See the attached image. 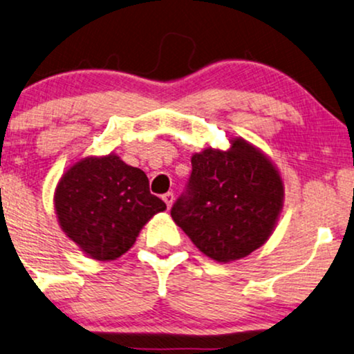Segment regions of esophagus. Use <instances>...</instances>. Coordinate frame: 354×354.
Masks as SVG:
<instances>
[{
    "mask_svg": "<svg viewBox=\"0 0 354 354\" xmlns=\"http://www.w3.org/2000/svg\"><path fill=\"white\" fill-rule=\"evenodd\" d=\"M162 199L165 201V204H167V207L169 209V207H171V204H173L174 194H173V192H167V194H163V196H162Z\"/></svg>",
    "mask_w": 354,
    "mask_h": 354,
    "instance_id": "34e87169",
    "label": "esophagus"
}]
</instances>
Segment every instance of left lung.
Returning a JSON list of instances; mask_svg holds the SVG:
<instances>
[{"label": "left lung", "instance_id": "1", "mask_svg": "<svg viewBox=\"0 0 354 354\" xmlns=\"http://www.w3.org/2000/svg\"><path fill=\"white\" fill-rule=\"evenodd\" d=\"M192 171L171 207L174 223L218 262L246 257L270 236L283 205L279 171L246 140L192 155Z\"/></svg>", "mask_w": 354, "mask_h": 354}]
</instances>
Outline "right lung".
Wrapping results in <instances>:
<instances>
[{
	"mask_svg": "<svg viewBox=\"0 0 354 354\" xmlns=\"http://www.w3.org/2000/svg\"><path fill=\"white\" fill-rule=\"evenodd\" d=\"M55 207L61 228L82 251L97 261H115L167 204L150 194L142 169L106 155L68 169L56 189Z\"/></svg>",
	"mask_w": 354,
	"mask_h": 354,
	"instance_id": "add662e5",
	"label": "right lung"
}]
</instances>
